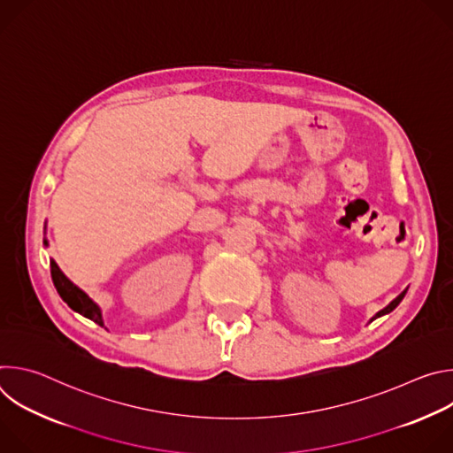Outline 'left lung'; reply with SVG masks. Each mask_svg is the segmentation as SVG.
Wrapping results in <instances>:
<instances>
[{
    "instance_id": "8db88e82",
    "label": "left lung",
    "mask_w": 453,
    "mask_h": 453,
    "mask_svg": "<svg viewBox=\"0 0 453 453\" xmlns=\"http://www.w3.org/2000/svg\"><path fill=\"white\" fill-rule=\"evenodd\" d=\"M396 304H398V303H396V301H393V303H391V304H389V306H387V308H383V310H381V311H389V310H393V308H395V306H396Z\"/></svg>"
}]
</instances>
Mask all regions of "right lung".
Returning <instances> with one entry per match:
<instances>
[{
    "mask_svg": "<svg viewBox=\"0 0 453 453\" xmlns=\"http://www.w3.org/2000/svg\"><path fill=\"white\" fill-rule=\"evenodd\" d=\"M44 245H48L46 238H44ZM50 267H51L53 285H55L58 296L62 297V301L68 303V306L72 310L79 311L81 315L95 320L96 325L104 326V319H102L100 306L84 290H81L75 283H72L66 276H64V273L58 269V265L53 260H50Z\"/></svg>",
    "mask_w": 453,
    "mask_h": 453,
    "instance_id": "1",
    "label": "right lung"
}]
</instances>
